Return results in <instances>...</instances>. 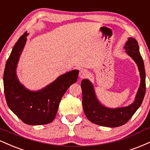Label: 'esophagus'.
Segmentation results:
<instances>
[{
    "instance_id": "obj_1",
    "label": "esophagus",
    "mask_w": 150,
    "mask_h": 150,
    "mask_svg": "<svg viewBox=\"0 0 150 150\" xmlns=\"http://www.w3.org/2000/svg\"><path fill=\"white\" fill-rule=\"evenodd\" d=\"M80 78H85L89 75V72L86 69H82L80 72Z\"/></svg>"
}]
</instances>
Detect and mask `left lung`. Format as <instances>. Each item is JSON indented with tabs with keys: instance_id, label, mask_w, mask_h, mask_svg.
Returning a JSON list of instances; mask_svg holds the SVG:
<instances>
[{
	"instance_id": "obj_1",
	"label": "left lung",
	"mask_w": 150,
	"mask_h": 150,
	"mask_svg": "<svg viewBox=\"0 0 150 150\" xmlns=\"http://www.w3.org/2000/svg\"><path fill=\"white\" fill-rule=\"evenodd\" d=\"M124 49L134 60L140 71V84L134 102L129 106L118 108L105 107L98 101L95 94L93 84L87 79L81 82L82 91V107L84 114L90 122L97 125L107 127H117L124 125L132 117L143 100L145 94V70L144 62L139 51L136 39L129 38Z\"/></svg>"
}]
</instances>
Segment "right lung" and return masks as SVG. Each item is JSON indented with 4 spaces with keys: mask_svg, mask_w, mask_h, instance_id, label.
<instances>
[{
    "mask_svg": "<svg viewBox=\"0 0 150 150\" xmlns=\"http://www.w3.org/2000/svg\"><path fill=\"white\" fill-rule=\"evenodd\" d=\"M27 35L25 32L19 38L5 64L3 75L5 99L10 109L23 123L47 124L54 120L59 103L68 87L76 82L79 70H73L61 75L40 91L26 89L18 80L16 68Z\"/></svg>",
    "mask_w": 150,
    "mask_h": 150,
    "instance_id": "right-lung-1",
    "label": "right lung"
}]
</instances>
